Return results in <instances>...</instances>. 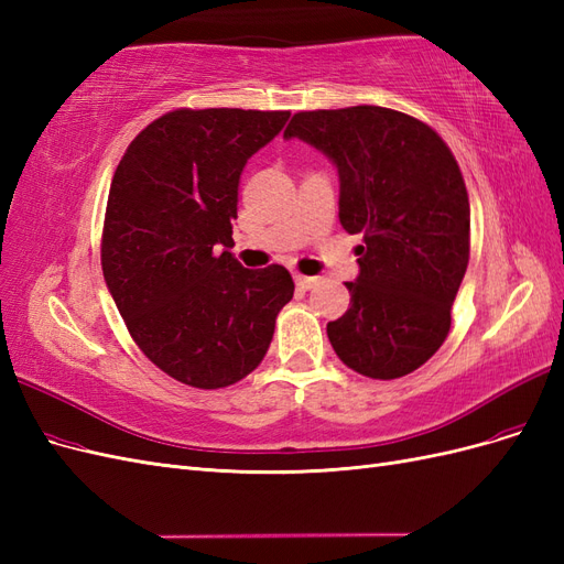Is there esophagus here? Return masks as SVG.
<instances>
[{"label":"esophagus","instance_id":"34e87169","mask_svg":"<svg viewBox=\"0 0 564 564\" xmlns=\"http://www.w3.org/2000/svg\"><path fill=\"white\" fill-rule=\"evenodd\" d=\"M294 282H296V286L301 289V292H311V289H313L319 280H317V278H308V275H296Z\"/></svg>","mask_w":564,"mask_h":564}]
</instances>
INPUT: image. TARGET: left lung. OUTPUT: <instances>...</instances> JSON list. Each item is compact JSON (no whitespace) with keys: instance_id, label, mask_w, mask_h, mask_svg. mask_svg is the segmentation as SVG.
Returning a JSON list of instances; mask_svg holds the SVG:
<instances>
[{"instance_id":"1","label":"left lung","mask_w":564,"mask_h":564,"mask_svg":"<svg viewBox=\"0 0 564 564\" xmlns=\"http://www.w3.org/2000/svg\"><path fill=\"white\" fill-rule=\"evenodd\" d=\"M284 139L332 160L340 226L362 232L350 308L327 324L332 348L369 379L412 373L445 344L468 268L470 204L452 150L429 124L379 106L299 112Z\"/></svg>"}]
</instances>
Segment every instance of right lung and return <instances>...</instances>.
<instances>
[{
    "mask_svg": "<svg viewBox=\"0 0 564 564\" xmlns=\"http://www.w3.org/2000/svg\"><path fill=\"white\" fill-rule=\"evenodd\" d=\"M289 112L174 110L148 124L112 176L100 263L131 338L193 388H226L259 367L294 296L282 265L232 259L237 185Z\"/></svg>",
    "mask_w": 564,
    "mask_h": 564,
    "instance_id": "right-lung-1",
    "label": "right lung"
}]
</instances>
